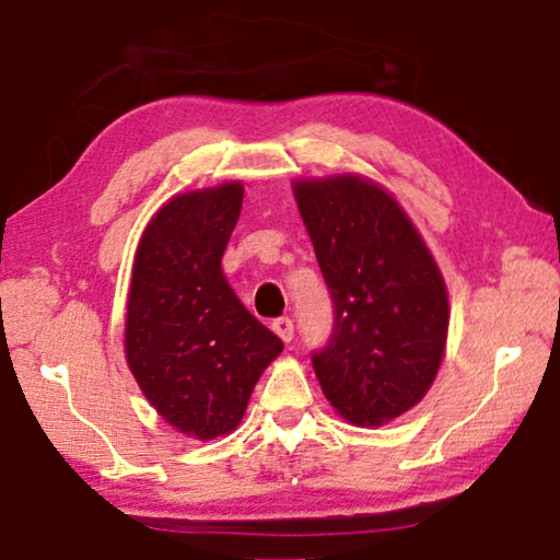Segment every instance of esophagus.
Listing matches in <instances>:
<instances>
[{
  "label": "esophagus",
  "mask_w": 560,
  "mask_h": 560,
  "mask_svg": "<svg viewBox=\"0 0 560 560\" xmlns=\"http://www.w3.org/2000/svg\"><path fill=\"white\" fill-rule=\"evenodd\" d=\"M271 329L277 331L279 337H281V341H287V345H289L291 339H294V322H291L289 316H279V319H273Z\"/></svg>",
  "instance_id": "esophagus-1"
}]
</instances>
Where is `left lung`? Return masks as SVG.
<instances>
[{"label":"left lung","mask_w":560,"mask_h":560,"mask_svg":"<svg viewBox=\"0 0 560 560\" xmlns=\"http://www.w3.org/2000/svg\"><path fill=\"white\" fill-rule=\"evenodd\" d=\"M294 198L334 304L312 354L324 397L345 420L377 428L415 407L440 370L447 289L407 213L362 175L296 180Z\"/></svg>","instance_id":"obj_1"}]
</instances>
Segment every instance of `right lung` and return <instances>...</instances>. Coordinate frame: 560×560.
<instances>
[{"instance_id":"add662e5","label":"right lung","mask_w":560,"mask_h":560,"mask_svg":"<svg viewBox=\"0 0 560 560\" xmlns=\"http://www.w3.org/2000/svg\"><path fill=\"white\" fill-rule=\"evenodd\" d=\"M244 188L223 183L171 198L140 236L125 314V357L148 402L175 430H236L281 339L233 294L221 256Z\"/></svg>"}]
</instances>
